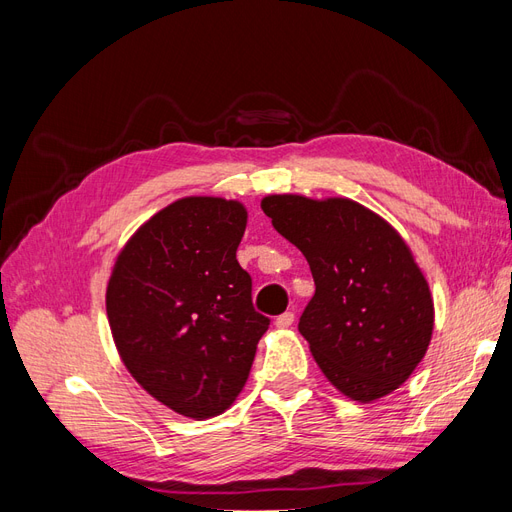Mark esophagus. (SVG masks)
<instances>
[{
  "mask_svg": "<svg viewBox=\"0 0 512 512\" xmlns=\"http://www.w3.org/2000/svg\"><path fill=\"white\" fill-rule=\"evenodd\" d=\"M292 322H294V314H292V312H284V314H280V316L275 318V327H280V329H288Z\"/></svg>",
  "mask_w": 512,
  "mask_h": 512,
  "instance_id": "esophagus-1",
  "label": "esophagus"
}]
</instances>
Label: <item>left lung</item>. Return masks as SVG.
Instances as JSON below:
<instances>
[{
	"mask_svg": "<svg viewBox=\"0 0 512 512\" xmlns=\"http://www.w3.org/2000/svg\"><path fill=\"white\" fill-rule=\"evenodd\" d=\"M273 228L309 262L316 292L299 331L322 374L369 404L404 384L427 352L433 301L399 232L348 198H262Z\"/></svg>",
	"mask_w": 512,
	"mask_h": 512,
	"instance_id": "left-lung-1",
	"label": "left lung"
}]
</instances>
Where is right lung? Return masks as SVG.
<instances>
[{
	"mask_svg": "<svg viewBox=\"0 0 512 512\" xmlns=\"http://www.w3.org/2000/svg\"><path fill=\"white\" fill-rule=\"evenodd\" d=\"M245 222L237 200L181 198L134 232L106 288L121 361L151 397L196 421L232 406L271 322L237 260Z\"/></svg>",
	"mask_w": 512,
	"mask_h": 512,
	"instance_id": "obj_1",
	"label": "right lung"
}]
</instances>
